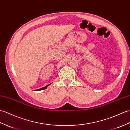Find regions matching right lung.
<instances>
[{"label": "right lung", "instance_id": "right-lung-1", "mask_svg": "<svg viewBox=\"0 0 130 130\" xmlns=\"http://www.w3.org/2000/svg\"><path fill=\"white\" fill-rule=\"evenodd\" d=\"M51 84H48L47 85H46V86H45V87H42V88H40V89H37V90H35V91H41V90H44V89H46L47 87V86H49L50 85H51Z\"/></svg>", "mask_w": 130, "mask_h": 130}]
</instances>
